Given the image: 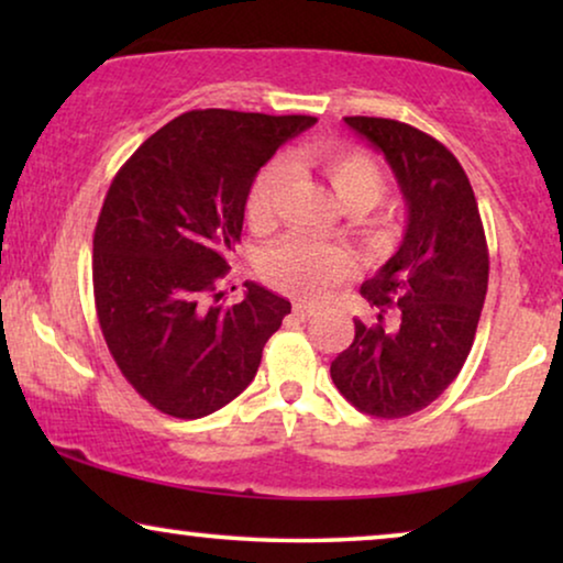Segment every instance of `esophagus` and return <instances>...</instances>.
<instances>
[{"instance_id": "esophagus-1", "label": "esophagus", "mask_w": 563, "mask_h": 563, "mask_svg": "<svg viewBox=\"0 0 563 563\" xmlns=\"http://www.w3.org/2000/svg\"><path fill=\"white\" fill-rule=\"evenodd\" d=\"M291 312H295V318H297V320H302V322H305V320H310L312 314H314V307L297 302V305H295V310H291Z\"/></svg>"}]
</instances>
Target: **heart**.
I'll return each mask as SVG.
<instances>
[{
  "mask_svg": "<svg viewBox=\"0 0 563 563\" xmlns=\"http://www.w3.org/2000/svg\"><path fill=\"white\" fill-rule=\"evenodd\" d=\"M302 158L310 166L320 168L343 210L356 214L361 235L368 241H384L389 235V220L384 214H368L372 207L379 205L384 189H387L379 161L368 156L366 151L335 143L314 145L302 153ZM287 176V161L274 158L251 181L249 197H245V218L253 228L261 230L272 225L276 199L282 195ZM349 272L351 261L341 249L299 235L284 238L258 261L261 279L297 299H314Z\"/></svg>",
  "mask_w": 563,
  "mask_h": 563,
  "instance_id": "heart-1",
  "label": "heart"
}]
</instances>
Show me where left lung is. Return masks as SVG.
I'll return each instance as SVG.
<instances>
[{
    "instance_id": "obj_1",
    "label": "left lung",
    "mask_w": 563,
    "mask_h": 563,
    "mask_svg": "<svg viewBox=\"0 0 563 563\" xmlns=\"http://www.w3.org/2000/svg\"><path fill=\"white\" fill-rule=\"evenodd\" d=\"M389 161L407 202L402 245L361 295L379 314L353 320V343L330 364L356 410L397 420L422 410L456 379L487 297L489 251L479 207L456 156L433 135L387 118H345ZM395 311L398 325H383Z\"/></svg>"
}]
</instances>
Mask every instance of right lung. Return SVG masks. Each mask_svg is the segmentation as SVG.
<instances>
[{
  "label": "right lung",
  "mask_w": 563,
  "mask_h": 563,
  "mask_svg": "<svg viewBox=\"0 0 563 563\" xmlns=\"http://www.w3.org/2000/svg\"><path fill=\"white\" fill-rule=\"evenodd\" d=\"M310 125L307 114L191 110L114 174L95 228L97 318L122 376L164 415L197 420L241 395L291 312L258 284L230 307L212 291L258 168Z\"/></svg>",
  "instance_id": "1"
}]
</instances>
